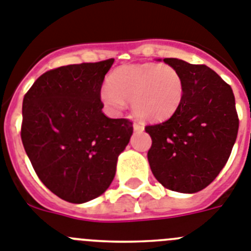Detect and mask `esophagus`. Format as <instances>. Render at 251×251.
I'll return each mask as SVG.
<instances>
[{"label": "esophagus", "mask_w": 251, "mask_h": 251, "mask_svg": "<svg viewBox=\"0 0 251 251\" xmlns=\"http://www.w3.org/2000/svg\"><path fill=\"white\" fill-rule=\"evenodd\" d=\"M132 126H134L135 131H143V130H144V126L141 125L140 123H134V125H132Z\"/></svg>", "instance_id": "esophagus-1"}]
</instances>
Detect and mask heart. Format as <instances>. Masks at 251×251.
I'll return each instance as SVG.
<instances>
[{"label":"heart","mask_w":251,"mask_h":251,"mask_svg":"<svg viewBox=\"0 0 251 251\" xmlns=\"http://www.w3.org/2000/svg\"><path fill=\"white\" fill-rule=\"evenodd\" d=\"M184 83L179 72L167 64L144 63L119 67L108 77L101 100L108 111L121 113L132 102L134 113L144 121H163L179 108Z\"/></svg>","instance_id":"obj_1"}]
</instances>
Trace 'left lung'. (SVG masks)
Masks as SVG:
<instances>
[{
    "instance_id": "left-lung-1",
    "label": "left lung",
    "mask_w": 251,
    "mask_h": 251,
    "mask_svg": "<svg viewBox=\"0 0 251 251\" xmlns=\"http://www.w3.org/2000/svg\"><path fill=\"white\" fill-rule=\"evenodd\" d=\"M184 83L179 108L167 121L145 126L151 138L150 169L165 188L196 193L206 188L227 163L239 130L235 96L216 72L176 58Z\"/></svg>"
}]
</instances>
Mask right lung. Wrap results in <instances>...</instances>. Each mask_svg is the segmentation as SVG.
<instances>
[{"label":"right lung","mask_w":251,"mask_h":251,"mask_svg":"<svg viewBox=\"0 0 251 251\" xmlns=\"http://www.w3.org/2000/svg\"><path fill=\"white\" fill-rule=\"evenodd\" d=\"M115 59L71 64L41 74L23 101L21 140L35 173L71 203L110 187L132 123L102 112L101 88Z\"/></svg>","instance_id":"add662e5"}]
</instances>
